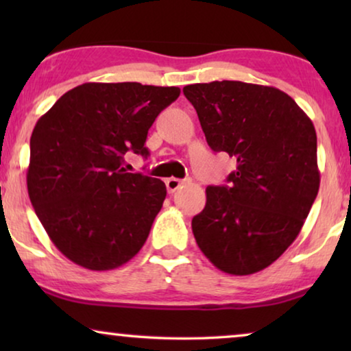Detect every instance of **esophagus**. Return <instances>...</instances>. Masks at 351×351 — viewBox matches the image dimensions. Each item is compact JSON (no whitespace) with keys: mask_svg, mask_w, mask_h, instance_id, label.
I'll list each match as a JSON object with an SVG mask.
<instances>
[{"mask_svg":"<svg viewBox=\"0 0 351 351\" xmlns=\"http://www.w3.org/2000/svg\"><path fill=\"white\" fill-rule=\"evenodd\" d=\"M184 184H185V180L176 179V177H169V179H166V189L169 193H174V191L179 190Z\"/></svg>","mask_w":351,"mask_h":351,"instance_id":"esophagus-1","label":"esophagus"}]
</instances>
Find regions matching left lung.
I'll return each mask as SVG.
<instances>
[{
    "label": "left lung",
    "mask_w": 351,
    "mask_h": 351,
    "mask_svg": "<svg viewBox=\"0 0 351 351\" xmlns=\"http://www.w3.org/2000/svg\"><path fill=\"white\" fill-rule=\"evenodd\" d=\"M214 152L237 158L228 185L208 186L191 220L206 257L230 275L271 265L300 233L319 190L316 131L271 86L213 81L184 88Z\"/></svg>",
    "instance_id": "obj_1"
}]
</instances>
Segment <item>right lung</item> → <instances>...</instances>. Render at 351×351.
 <instances>
[{"mask_svg":"<svg viewBox=\"0 0 351 351\" xmlns=\"http://www.w3.org/2000/svg\"><path fill=\"white\" fill-rule=\"evenodd\" d=\"M179 95L176 86L84 83L38 119L28 196L51 241L76 265L113 270L145 244L166 185L126 172L124 155H150L148 129Z\"/></svg>","mask_w":351,"mask_h":351,"instance_id":"obj_1","label":"right lung"}]
</instances>
